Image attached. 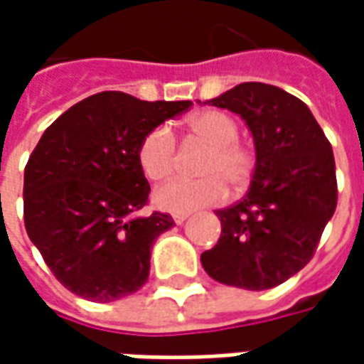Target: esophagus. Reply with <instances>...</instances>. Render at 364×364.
Wrapping results in <instances>:
<instances>
[{
	"label": "esophagus",
	"instance_id": "obj_1",
	"mask_svg": "<svg viewBox=\"0 0 364 364\" xmlns=\"http://www.w3.org/2000/svg\"><path fill=\"white\" fill-rule=\"evenodd\" d=\"M189 218V213L187 214H173V222L175 224H183V222Z\"/></svg>",
	"mask_w": 364,
	"mask_h": 364
}]
</instances>
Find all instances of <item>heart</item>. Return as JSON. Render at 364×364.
<instances>
[{
    "instance_id": "b5f03b06",
    "label": "heart",
    "mask_w": 364,
    "mask_h": 364,
    "mask_svg": "<svg viewBox=\"0 0 364 364\" xmlns=\"http://www.w3.org/2000/svg\"><path fill=\"white\" fill-rule=\"evenodd\" d=\"M189 132L210 150L200 164V179H171L154 191V205L159 210L187 214L203 206L220 205L228 197V183L242 189L253 175L255 158L250 148L237 142L240 127L224 111H203L187 122ZM138 166L150 181H161L175 167V138L169 128L156 127L138 146Z\"/></svg>"
}]
</instances>
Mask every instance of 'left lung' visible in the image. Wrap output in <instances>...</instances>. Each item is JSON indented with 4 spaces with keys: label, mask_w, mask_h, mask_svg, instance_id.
<instances>
[{
    "label": "left lung",
    "mask_w": 364,
    "mask_h": 364,
    "mask_svg": "<svg viewBox=\"0 0 364 364\" xmlns=\"http://www.w3.org/2000/svg\"><path fill=\"white\" fill-rule=\"evenodd\" d=\"M240 114L255 146L250 191L216 210L218 244L200 255L214 281L267 290L312 259L337 205L336 159L312 111L298 97L259 82L206 101Z\"/></svg>",
    "instance_id": "1"
}]
</instances>
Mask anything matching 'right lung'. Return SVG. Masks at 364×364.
Returning a JSON list of instances; mask_svg holds the SVG:
<instances>
[{
    "instance_id": "right-lung-1",
    "label": "right lung",
    "mask_w": 364,
    "mask_h": 364,
    "mask_svg": "<svg viewBox=\"0 0 364 364\" xmlns=\"http://www.w3.org/2000/svg\"><path fill=\"white\" fill-rule=\"evenodd\" d=\"M191 105L103 91L41 136L25 167V228L74 294L112 302L146 284L151 245L175 222L164 213L138 216L150 185L136 154L144 136Z\"/></svg>"
}]
</instances>
